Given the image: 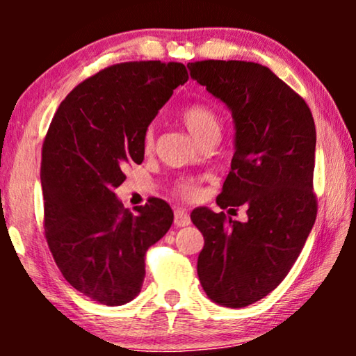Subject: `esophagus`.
I'll list each match as a JSON object with an SVG mask.
<instances>
[{
    "mask_svg": "<svg viewBox=\"0 0 356 356\" xmlns=\"http://www.w3.org/2000/svg\"><path fill=\"white\" fill-rule=\"evenodd\" d=\"M191 223V217H189V212L186 209L178 207L175 211V225L177 227H188Z\"/></svg>",
    "mask_w": 356,
    "mask_h": 356,
    "instance_id": "esophagus-1",
    "label": "esophagus"
}]
</instances>
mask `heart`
Masks as SVG:
<instances>
[{"label": "heart", "mask_w": 356, "mask_h": 356, "mask_svg": "<svg viewBox=\"0 0 356 356\" xmlns=\"http://www.w3.org/2000/svg\"><path fill=\"white\" fill-rule=\"evenodd\" d=\"M178 118L199 143L206 139H218V136H220V116H218L217 110L206 102H188V104L181 105L178 110ZM143 145L145 150L154 147L152 128L145 129ZM175 193L183 197H194L199 193L197 183L194 179H181L175 188Z\"/></svg>", "instance_id": "b5f03b06"}]
</instances>
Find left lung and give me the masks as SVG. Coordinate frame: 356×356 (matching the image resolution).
<instances>
[{
	"mask_svg": "<svg viewBox=\"0 0 356 356\" xmlns=\"http://www.w3.org/2000/svg\"><path fill=\"white\" fill-rule=\"evenodd\" d=\"M191 77L235 120V154L217 196L220 209L246 207V222L199 207L204 235L197 275L209 298L245 308L285 279L314 225L316 126L303 97L252 61L188 63Z\"/></svg>",
	"mask_w": 356,
	"mask_h": 356,
	"instance_id": "obj_1",
	"label": "left lung"
}]
</instances>
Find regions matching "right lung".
I'll list each match as a JSON object with an SVG mask.
<instances>
[{
  "mask_svg": "<svg viewBox=\"0 0 356 356\" xmlns=\"http://www.w3.org/2000/svg\"><path fill=\"white\" fill-rule=\"evenodd\" d=\"M189 79L183 63L129 61L105 67L72 89L42 147L43 228L65 279L92 301L120 306L138 296L145 252L173 223L150 197L138 213L115 189L129 163H143V138L173 90Z\"/></svg>",
  "mask_w": 356,
  "mask_h": 356,
  "instance_id": "right-lung-1",
  "label": "right lung"
}]
</instances>
